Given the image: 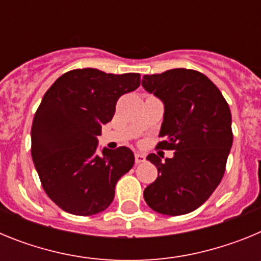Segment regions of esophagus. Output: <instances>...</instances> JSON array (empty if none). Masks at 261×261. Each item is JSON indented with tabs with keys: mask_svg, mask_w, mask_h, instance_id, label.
I'll return each mask as SVG.
<instances>
[{
	"mask_svg": "<svg viewBox=\"0 0 261 261\" xmlns=\"http://www.w3.org/2000/svg\"><path fill=\"white\" fill-rule=\"evenodd\" d=\"M135 161H136V163H142V162H145V155L144 154H140V153H136L135 154Z\"/></svg>",
	"mask_w": 261,
	"mask_h": 261,
	"instance_id": "1",
	"label": "esophagus"
}]
</instances>
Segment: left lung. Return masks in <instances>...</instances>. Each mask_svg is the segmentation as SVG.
Listing matches in <instances>:
<instances>
[{"instance_id": "8db88e82", "label": "left lung", "mask_w": 261, "mask_h": 261, "mask_svg": "<svg viewBox=\"0 0 261 261\" xmlns=\"http://www.w3.org/2000/svg\"><path fill=\"white\" fill-rule=\"evenodd\" d=\"M142 86L165 105L158 147L174 150L165 161L146 156L158 170L144 191L153 211L181 216L201 206L225 174L232 145L231 112L218 87L192 69L144 75Z\"/></svg>"}]
</instances>
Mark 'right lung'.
Instances as JSON below:
<instances>
[{
	"label": "right lung",
	"mask_w": 261,
	"mask_h": 261,
	"mask_svg": "<svg viewBox=\"0 0 261 261\" xmlns=\"http://www.w3.org/2000/svg\"><path fill=\"white\" fill-rule=\"evenodd\" d=\"M138 86V73L85 68L62 74L44 94L32 121L31 155L45 193L62 211L93 216L114 201L115 186L135 155L125 146L98 154L96 137L120 96Z\"/></svg>",
	"instance_id": "obj_1"
}]
</instances>
